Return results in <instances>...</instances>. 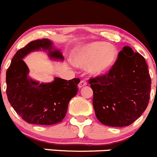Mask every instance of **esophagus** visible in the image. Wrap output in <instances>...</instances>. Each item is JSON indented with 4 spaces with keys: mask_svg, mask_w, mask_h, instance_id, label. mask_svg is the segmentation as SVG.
<instances>
[{
    "mask_svg": "<svg viewBox=\"0 0 157 157\" xmlns=\"http://www.w3.org/2000/svg\"><path fill=\"white\" fill-rule=\"evenodd\" d=\"M87 85V82H86V80H82L80 82V84H78V87H80V88H81V87H84V86Z\"/></svg>",
    "mask_w": 157,
    "mask_h": 157,
    "instance_id": "34e87169",
    "label": "esophagus"
}]
</instances>
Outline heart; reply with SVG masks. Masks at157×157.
Wrapping results in <instances>:
<instances>
[{"label":"heart","instance_id":"obj_1","mask_svg":"<svg viewBox=\"0 0 157 157\" xmlns=\"http://www.w3.org/2000/svg\"><path fill=\"white\" fill-rule=\"evenodd\" d=\"M118 56L117 48L105 42L96 41L79 49L73 58V63L80 67L89 66V71L98 75L113 65Z\"/></svg>","mask_w":157,"mask_h":157}]
</instances>
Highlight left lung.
Returning <instances> with one entry per match:
<instances>
[{
	"label": "left lung",
	"instance_id": "8db88e82",
	"mask_svg": "<svg viewBox=\"0 0 157 157\" xmlns=\"http://www.w3.org/2000/svg\"><path fill=\"white\" fill-rule=\"evenodd\" d=\"M93 106L102 124L129 126L146 109L150 98L151 78L143 56L125 46L104 75L91 77Z\"/></svg>",
	"mask_w": 157,
	"mask_h": 157
}]
</instances>
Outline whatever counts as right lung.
<instances>
[{
  "mask_svg": "<svg viewBox=\"0 0 157 157\" xmlns=\"http://www.w3.org/2000/svg\"><path fill=\"white\" fill-rule=\"evenodd\" d=\"M43 48L54 59H63L59 51H52L48 39L29 42L12 58L6 73V93L15 112L29 124L52 125L60 123L66 116L70 99L77 94L80 79L66 80L56 77L48 84H40L29 78V69L23 58L28 53Z\"/></svg>",
  "mask_w": 157,
  "mask_h": 157,
  "instance_id": "add662e5",
  "label": "right lung"
}]
</instances>
